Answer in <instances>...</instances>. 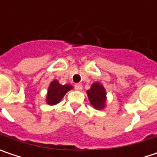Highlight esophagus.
Masks as SVG:
<instances>
[{"mask_svg": "<svg viewBox=\"0 0 157 157\" xmlns=\"http://www.w3.org/2000/svg\"><path fill=\"white\" fill-rule=\"evenodd\" d=\"M75 88L76 90H82V85L81 83H77V84L75 85Z\"/></svg>", "mask_w": 157, "mask_h": 157, "instance_id": "obj_1", "label": "esophagus"}]
</instances>
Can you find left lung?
I'll use <instances>...</instances> for the list:
<instances>
[{
  "label": "left lung",
  "mask_w": 157,
  "mask_h": 157,
  "mask_svg": "<svg viewBox=\"0 0 157 157\" xmlns=\"http://www.w3.org/2000/svg\"><path fill=\"white\" fill-rule=\"evenodd\" d=\"M88 98L90 102V105L98 110H102L106 105V91L104 86L95 82L91 84L90 90H87Z\"/></svg>",
  "instance_id": "left-lung-1"
}]
</instances>
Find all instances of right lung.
<instances>
[{
    "label": "right lung",
    "instance_id": "1",
    "mask_svg": "<svg viewBox=\"0 0 157 157\" xmlns=\"http://www.w3.org/2000/svg\"><path fill=\"white\" fill-rule=\"evenodd\" d=\"M73 89L70 84H60L58 80H53L50 83L47 95H46V103L50 106H54L59 103L62 98L66 95L67 91Z\"/></svg>",
    "mask_w": 157,
    "mask_h": 157
}]
</instances>
